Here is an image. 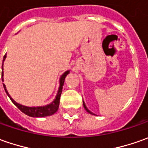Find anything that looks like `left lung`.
Segmentation results:
<instances>
[{"label": "left lung", "mask_w": 148, "mask_h": 148, "mask_svg": "<svg viewBox=\"0 0 148 148\" xmlns=\"http://www.w3.org/2000/svg\"><path fill=\"white\" fill-rule=\"evenodd\" d=\"M83 103H84V109L86 110H87V112H88V113H89V114H91V115H96L94 114V113H92V111H90L88 109V107H87V106H86V105H85V102H84V101H83Z\"/></svg>", "instance_id": "8db88e82"}]
</instances>
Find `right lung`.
<instances>
[{
  "label": "right lung",
  "mask_w": 148,
  "mask_h": 148,
  "mask_svg": "<svg viewBox=\"0 0 148 148\" xmlns=\"http://www.w3.org/2000/svg\"><path fill=\"white\" fill-rule=\"evenodd\" d=\"M6 58V54L4 56V58H3V64H4V61ZM3 64H2V70H3ZM69 71L70 70H67L65 71L64 74H62L60 78V86H59L58 92H57V94L56 96V98L52 101V102H51L50 104L46 105V106H23L16 102L14 100L10 97V95L9 94L7 89H6V87L5 85L3 84L4 86V88L5 91L6 92V94L8 95V97L10 98L11 101L13 102L14 104L15 105L18 109L20 110L23 113H24L25 115H28V116H31V117H45V116H50V115H54L59 108V104H60V95L62 92V88H63V85L64 83V79L65 77L69 74ZM3 76H4V72L1 73V79L2 81L4 82V79H3Z\"/></svg>",
  "instance_id": "right-lung-1"
}]
</instances>
